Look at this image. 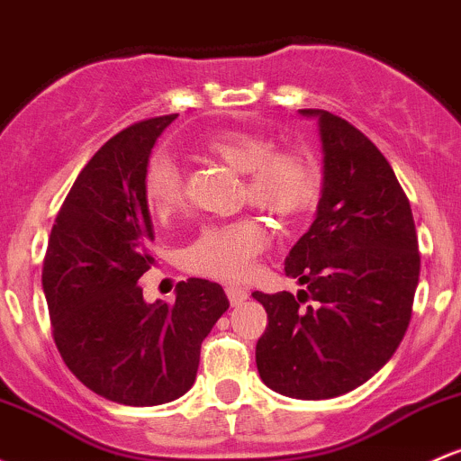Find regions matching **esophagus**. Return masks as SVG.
Listing matches in <instances>:
<instances>
[{"instance_id":"34e87169","label":"esophagus","mask_w":461,"mask_h":461,"mask_svg":"<svg viewBox=\"0 0 461 461\" xmlns=\"http://www.w3.org/2000/svg\"><path fill=\"white\" fill-rule=\"evenodd\" d=\"M225 293H227V300H230L231 306H240L242 302L249 297V291H247V288H242V286H227Z\"/></svg>"}]
</instances>
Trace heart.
Wrapping results in <instances>:
<instances>
[{"label":"heart","instance_id":"b5f03b06","mask_svg":"<svg viewBox=\"0 0 461 461\" xmlns=\"http://www.w3.org/2000/svg\"><path fill=\"white\" fill-rule=\"evenodd\" d=\"M203 150L242 175L245 199L277 219L304 214L317 196L311 164L293 150H273L269 138L251 131H219ZM184 190L179 166L170 157L155 155L144 170L146 203L155 219L166 221L176 210ZM267 231L256 219L210 225L190 242L184 267L194 276L221 282L245 280L265 251Z\"/></svg>","mask_w":461,"mask_h":461}]
</instances>
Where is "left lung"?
Here are the masks:
<instances>
[{
	"label": "left lung",
	"instance_id": "1",
	"mask_svg": "<svg viewBox=\"0 0 461 461\" xmlns=\"http://www.w3.org/2000/svg\"><path fill=\"white\" fill-rule=\"evenodd\" d=\"M300 113L320 124L321 199L285 260L304 288L251 293L269 317L256 366L273 392L321 401L370 381L401 346L420 254L411 205L381 150L330 111Z\"/></svg>",
	"mask_w": 461,
	"mask_h": 461
}]
</instances>
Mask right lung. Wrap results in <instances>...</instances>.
I'll list each match as a JSON object with an SVG mask.
<instances>
[{
    "label": "right lung",
    "mask_w": 461,
    "mask_h": 461,
    "mask_svg": "<svg viewBox=\"0 0 461 461\" xmlns=\"http://www.w3.org/2000/svg\"><path fill=\"white\" fill-rule=\"evenodd\" d=\"M176 118L141 120L113 135L76 176L43 260V293L65 366L107 401L153 407L194 385L201 343L230 308L221 285L190 277L175 304H146L153 267L144 194L150 150Z\"/></svg>",
    "instance_id": "add662e5"
}]
</instances>
